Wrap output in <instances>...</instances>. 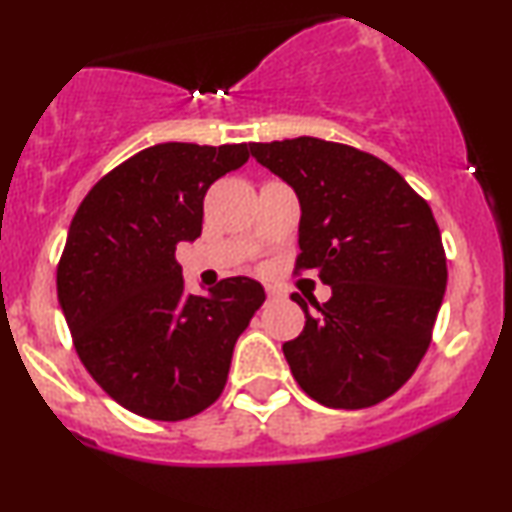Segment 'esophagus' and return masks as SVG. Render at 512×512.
I'll return each mask as SVG.
<instances>
[{"mask_svg": "<svg viewBox=\"0 0 512 512\" xmlns=\"http://www.w3.org/2000/svg\"><path fill=\"white\" fill-rule=\"evenodd\" d=\"M265 293H268V300H282L284 291L275 284H265Z\"/></svg>", "mask_w": 512, "mask_h": 512, "instance_id": "obj_1", "label": "esophagus"}]
</instances>
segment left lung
Here are the masks:
<instances>
[{
	"instance_id": "obj_1",
	"label": "left lung",
	"mask_w": 512,
	"mask_h": 512,
	"mask_svg": "<svg viewBox=\"0 0 512 512\" xmlns=\"http://www.w3.org/2000/svg\"><path fill=\"white\" fill-rule=\"evenodd\" d=\"M298 195L296 272L317 270L326 303L298 293L305 328L284 342L300 389L326 408L361 410L396 394L431 345L447 286L438 223L394 167L317 137L249 144Z\"/></svg>"
}]
</instances>
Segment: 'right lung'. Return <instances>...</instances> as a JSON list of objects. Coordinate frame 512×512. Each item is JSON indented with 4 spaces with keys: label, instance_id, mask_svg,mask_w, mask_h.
<instances>
[{
    "label": "right lung",
    "instance_id": "add662e5",
    "mask_svg": "<svg viewBox=\"0 0 512 512\" xmlns=\"http://www.w3.org/2000/svg\"><path fill=\"white\" fill-rule=\"evenodd\" d=\"M249 160L247 144H156L114 167L76 209L58 300L76 354L125 410L179 422L226 387L235 342L263 305L256 279L184 291L179 242L202 233L207 188Z\"/></svg>",
    "mask_w": 512,
    "mask_h": 512
}]
</instances>
